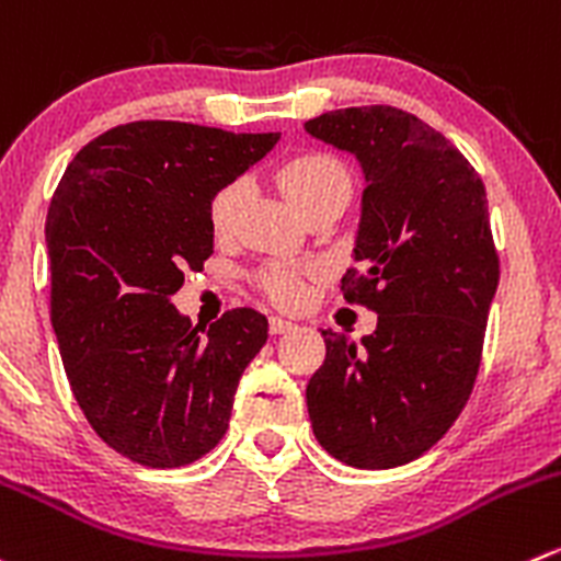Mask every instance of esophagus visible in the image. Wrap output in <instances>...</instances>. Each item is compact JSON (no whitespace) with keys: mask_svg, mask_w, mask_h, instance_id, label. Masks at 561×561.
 <instances>
[{"mask_svg":"<svg viewBox=\"0 0 561 561\" xmlns=\"http://www.w3.org/2000/svg\"><path fill=\"white\" fill-rule=\"evenodd\" d=\"M268 329H271V334H287V331L296 329V323H290V320H285V318H271Z\"/></svg>","mask_w":561,"mask_h":561,"instance_id":"1","label":"esophagus"}]
</instances>
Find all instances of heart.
Returning a JSON list of instances; mask_svg holds the SVG:
<instances>
[{"label":"heart","instance_id":"obj_1","mask_svg":"<svg viewBox=\"0 0 561 561\" xmlns=\"http://www.w3.org/2000/svg\"><path fill=\"white\" fill-rule=\"evenodd\" d=\"M279 186L296 210L307 208V205L318 203L323 197H331V194H347L351 197V175L334 156L325 153H304L287 161L279 172ZM241 197V181L230 183V186L216 194L214 203H210V225H214L216 232L230 230ZM257 282L276 304H285V307H293L304 298V274L293 265H265L257 274Z\"/></svg>","mask_w":561,"mask_h":561}]
</instances>
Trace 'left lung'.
<instances>
[{"instance_id":"8db88e82","label":"left lung","mask_w":561,"mask_h":561,"mask_svg":"<svg viewBox=\"0 0 561 561\" xmlns=\"http://www.w3.org/2000/svg\"><path fill=\"white\" fill-rule=\"evenodd\" d=\"M304 130L362 167L356 268L342 293L378 312L358 345L323 331L309 422L331 458L394 469L425 455L474 389L499 287L485 186L447 136L402 108H336Z\"/></svg>"}]
</instances>
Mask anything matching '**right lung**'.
I'll list each match as a JSON object with an SVG mask.
<instances>
[{"label":"right lung","instance_id":"add662e5","mask_svg":"<svg viewBox=\"0 0 561 561\" xmlns=\"http://www.w3.org/2000/svg\"><path fill=\"white\" fill-rule=\"evenodd\" d=\"M279 134L175 119L117 125L76 153L51 197V325L76 402L123 458L178 469L225 438L268 320L241 307L208 331L172 304L214 254L210 203Z\"/></svg>","mask_w":561,"mask_h":561}]
</instances>
